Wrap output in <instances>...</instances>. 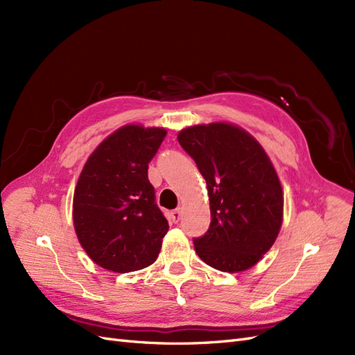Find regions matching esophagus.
Instances as JSON below:
<instances>
[{"mask_svg":"<svg viewBox=\"0 0 355 355\" xmlns=\"http://www.w3.org/2000/svg\"><path fill=\"white\" fill-rule=\"evenodd\" d=\"M180 209H176V210H173V211H170V214H168V218H170V220L173 222V223H178L179 220H180Z\"/></svg>","mask_w":355,"mask_h":355,"instance_id":"1","label":"esophagus"}]
</instances>
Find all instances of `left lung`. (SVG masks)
<instances>
[{
  "label": "left lung",
  "mask_w": 355,
  "mask_h": 355,
  "mask_svg": "<svg viewBox=\"0 0 355 355\" xmlns=\"http://www.w3.org/2000/svg\"><path fill=\"white\" fill-rule=\"evenodd\" d=\"M178 141L206 179L210 227L194 239L200 259L223 272L245 271L271 249L283 222V189L263 148L243 128L211 123Z\"/></svg>",
  "instance_id": "left-lung-1"
}]
</instances>
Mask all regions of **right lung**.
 <instances>
[{
	"instance_id": "1",
	"label": "right lung",
	"mask_w": 355,
	"mask_h": 355,
	"mask_svg": "<svg viewBox=\"0 0 355 355\" xmlns=\"http://www.w3.org/2000/svg\"><path fill=\"white\" fill-rule=\"evenodd\" d=\"M167 132L124 125L94 149L73 192V227L90 259L112 272L154 263L168 222L155 202L148 164Z\"/></svg>"
}]
</instances>
